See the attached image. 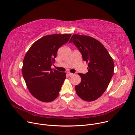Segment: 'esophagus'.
Returning <instances> with one entry per match:
<instances>
[{
	"mask_svg": "<svg viewBox=\"0 0 135 135\" xmlns=\"http://www.w3.org/2000/svg\"><path fill=\"white\" fill-rule=\"evenodd\" d=\"M68 75H69L70 77H72V76H73V74L72 73H70V72H68Z\"/></svg>",
	"mask_w": 135,
	"mask_h": 135,
	"instance_id": "34e87169",
	"label": "esophagus"
}]
</instances>
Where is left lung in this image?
Wrapping results in <instances>:
<instances>
[{
  "label": "left lung",
  "mask_w": 135,
  "mask_h": 135,
  "mask_svg": "<svg viewBox=\"0 0 135 135\" xmlns=\"http://www.w3.org/2000/svg\"><path fill=\"white\" fill-rule=\"evenodd\" d=\"M73 42L88 63V72L80 73L81 81L75 86L77 95L86 101H92L105 92L114 74L113 60L107 49L93 37L73 34L69 43Z\"/></svg>",
  "instance_id": "1"
}]
</instances>
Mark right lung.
<instances>
[{"label":"right lung","instance_id":"right-lung-1","mask_svg":"<svg viewBox=\"0 0 135 135\" xmlns=\"http://www.w3.org/2000/svg\"><path fill=\"white\" fill-rule=\"evenodd\" d=\"M71 34H52L36 41L26 53L22 69L29 91L42 102H51L59 95L66 73L51 69L58 49Z\"/></svg>","mask_w":135,"mask_h":135}]
</instances>
